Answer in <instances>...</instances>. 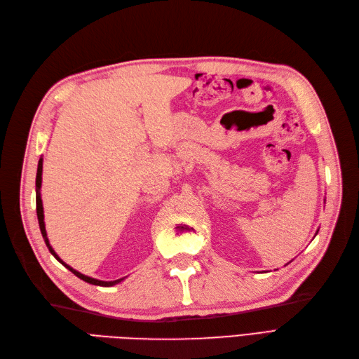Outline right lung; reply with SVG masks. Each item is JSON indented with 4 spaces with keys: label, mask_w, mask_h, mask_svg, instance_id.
Returning a JSON list of instances; mask_svg holds the SVG:
<instances>
[{
    "label": "right lung",
    "mask_w": 359,
    "mask_h": 359,
    "mask_svg": "<svg viewBox=\"0 0 359 359\" xmlns=\"http://www.w3.org/2000/svg\"><path fill=\"white\" fill-rule=\"evenodd\" d=\"M41 172H43V158H40V160H39V166H37V177H36V203H37V219H39V226H40V231H41V235H43V240H45V243H46V245H48V248H49V252H50L53 256H55V259H57V260H60V262H61L64 266H66L69 271H72V273H73L76 277H79L81 280L86 281V283L95 285V286H104V287L118 285L119 281H123L124 278L114 280V281H102V280H97V278H93V277H88V276H83V274H81L79 271H76V269H73L72 266H69L66 262H62V260L60 259V256L55 253V250H53V248L50 247L49 240H48V235H46L45 215H43V203H41V196H40V189H41Z\"/></svg>",
    "instance_id": "1"
}]
</instances>
